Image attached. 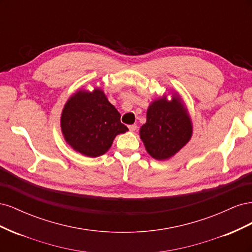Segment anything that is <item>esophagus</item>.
<instances>
[{
	"label": "esophagus",
	"mask_w": 252,
	"mask_h": 252,
	"mask_svg": "<svg viewBox=\"0 0 252 252\" xmlns=\"http://www.w3.org/2000/svg\"><path fill=\"white\" fill-rule=\"evenodd\" d=\"M128 128H129V130H130L131 132H133V131L136 130V128H138V126H136L135 124H132V125H129Z\"/></svg>",
	"instance_id": "1"
}]
</instances>
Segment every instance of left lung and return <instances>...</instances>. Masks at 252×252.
Returning <instances> with one entry per match:
<instances>
[{
    "label": "left lung",
    "instance_id": "8db88e82",
    "mask_svg": "<svg viewBox=\"0 0 252 252\" xmlns=\"http://www.w3.org/2000/svg\"><path fill=\"white\" fill-rule=\"evenodd\" d=\"M192 124L187 109L178 94L171 101L158 97L147 109V121L140 136L148 154L165 161L179 152L191 139Z\"/></svg>",
    "mask_w": 252,
    "mask_h": 252
}]
</instances>
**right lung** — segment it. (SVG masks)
Returning <instances> with one entry per match:
<instances>
[{"label":"right lung","instance_id":"add662e5","mask_svg":"<svg viewBox=\"0 0 252 252\" xmlns=\"http://www.w3.org/2000/svg\"><path fill=\"white\" fill-rule=\"evenodd\" d=\"M121 114L104 91L78 90L66 102L61 129L68 145L80 154L96 158L111 147L114 138L128 128L121 123Z\"/></svg>","mask_w":252,"mask_h":252}]
</instances>
